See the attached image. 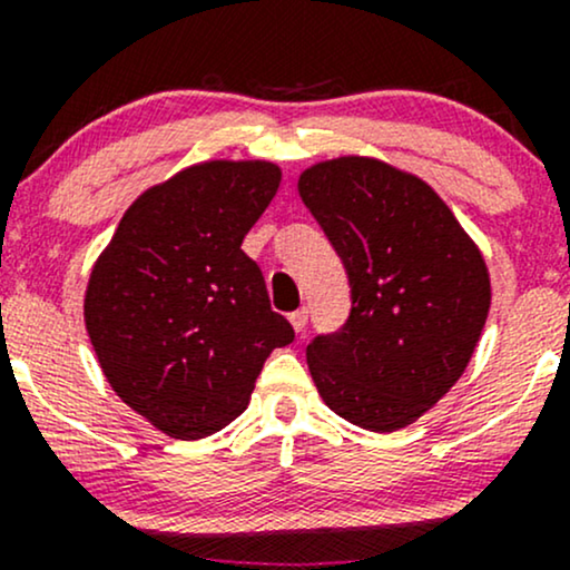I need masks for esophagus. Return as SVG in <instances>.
I'll use <instances>...</instances> for the list:
<instances>
[{
    "mask_svg": "<svg viewBox=\"0 0 570 570\" xmlns=\"http://www.w3.org/2000/svg\"><path fill=\"white\" fill-rule=\"evenodd\" d=\"M289 322L294 326V332H305V326H307V311H305V307H299V311L289 313Z\"/></svg>",
    "mask_w": 570,
    "mask_h": 570,
    "instance_id": "esophagus-1",
    "label": "esophagus"
}]
</instances>
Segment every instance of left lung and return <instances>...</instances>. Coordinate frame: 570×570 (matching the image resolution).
I'll use <instances>...</instances> for the list:
<instances>
[{
  "label": "left lung",
  "instance_id": "obj_1",
  "mask_svg": "<svg viewBox=\"0 0 570 570\" xmlns=\"http://www.w3.org/2000/svg\"><path fill=\"white\" fill-rule=\"evenodd\" d=\"M351 286V313L307 345L313 383L340 417L396 431L453 389L485 326V259L417 176L372 158L316 163L299 176Z\"/></svg>",
  "mask_w": 570,
  "mask_h": 570
}]
</instances>
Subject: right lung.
<instances>
[{
  "instance_id": "add662e5",
  "label": "right lung",
  "mask_w": 570,
  "mask_h": 570,
  "mask_svg": "<svg viewBox=\"0 0 570 570\" xmlns=\"http://www.w3.org/2000/svg\"><path fill=\"white\" fill-rule=\"evenodd\" d=\"M278 185L265 160L189 166L134 200L90 273L85 326L98 364L174 440L235 421L271 351L294 340L240 248Z\"/></svg>"
}]
</instances>
